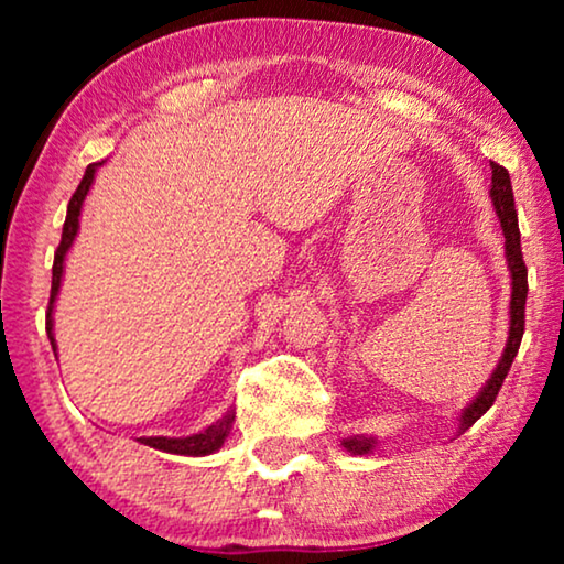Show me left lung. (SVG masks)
I'll return each instance as SVG.
<instances>
[{"label": "left lung", "instance_id": "1", "mask_svg": "<svg viewBox=\"0 0 564 564\" xmlns=\"http://www.w3.org/2000/svg\"><path fill=\"white\" fill-rule=\"evenodd\" d=\"M490 166H492L490 199H492V205H496L500 228H503L506 261H508V272H511V326H508V341H506L503 357H500L498 367L492 369L490 380L485 382V388L477 392V398L459 415V434L473 426V423L480 419V415L488 413V408L496 403L500 384H503L508 369H511L516 354H519L521 336H523V311H527V292H529L527 264H523V253H521L519 218H516V207H513L511 176H508V172L500 164H490ZM341 446L351 454H372V449L377 446V438L359 434V436L344 438Z\"/></svg>", "mask_w": 564, "mask_h": 564}]
</instances>
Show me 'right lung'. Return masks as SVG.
<instances>
[{
  "mask_svg": "<svg viewBox=\"0 0 564 564\" xmlns=\"http://www.w3.org/2000/svg\"><path fill=\"white\" fill-rule=\"evenodd\" d=\"M97 166H102V161H99V164H89V166H87V172H84V180L79 182V187H76L72 199H68L64 234H61V243H58V249H56V257H53L51 300H48V313H45V330H48V338H51L53 351H56V338H53V305H56L58 288H61V276H64L66 253H68V249H72V243H74V238H76V230H79V215H82L84 197H87L91 182H95ZM234 419H236L234 411H228L226 415H223L220 421H215L213 426L203 429V431H199V434H192V436H184V438L141 436V438H138V442L145 444V446H153V449H159V452L182 454V457H205V454H213V452L220 449L223 442H226L228 434H230V426H234Z\"/></svg>",
  "mask_w": 564,
  "mask_h": 564,
  "instance_id": "1",
  "label": "right lung"
}]
</instances>
